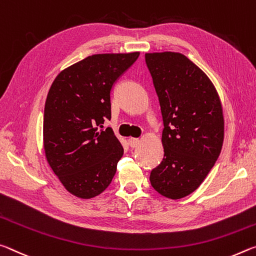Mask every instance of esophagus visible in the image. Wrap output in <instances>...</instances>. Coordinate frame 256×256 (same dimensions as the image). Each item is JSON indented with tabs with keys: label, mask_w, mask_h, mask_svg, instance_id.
I'll list each match as a JSON object with an SVG mask.
<instances>
[{
	"label": "esophagus",
	"mask_w": 256,
	"mask_h": 256,
	"mask_svg": "<svg viewBox=\"0 0 256 256\" xmlns=\"http://www.w3.org/2000/svg\"><path fill=\"white\" fill-rule=\"evenodd\" d=\"M140 140H138V138L130 137L128 140V144H129V146H130V148H137V146L140 145Z\"/></svg>",
	"instance_id": "esophagus-1"
}]
</instances>
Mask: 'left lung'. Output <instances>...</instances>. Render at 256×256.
Returning a JSON list of instances; mask_svg holds the SVG:
<instances>
[{
  "label": "left lung",
  "instance_id": "8db88e82",
  "mask_svg": "<svg viewBox=\"0 0 256 256\" xmlns=\"http://www.w3.org/2000/svg\"><path fill=\"white\" fill-rule=\"evenodd\" d=\"M145 61L164 126V156L150 171V185L162 196L179 200L198 190L220 156L222 106L212 82L184 54L146 53Z\"/></svg>",
  "mask_w": 256,
  "mask_h": 256
}]
</instances>
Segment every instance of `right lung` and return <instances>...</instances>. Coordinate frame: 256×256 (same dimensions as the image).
I'll return each mask as SVG.
<instances>
[{
	"mask_svg": "<svg viewBox=\"0 0 256 256\" xmlns=\"http://www.w3.org/2000/svg\"><path fill=\"white\" fill-rule=\"evenodd\" d=\"M140 52L94 54L62 70L46 98L43 122L45 156L71 194L92 198L116 174L124 148L111 128V90Z\"/></svg>",
	"mask_w": 256,
	"mask_h": 256,
	"instance_id": "right-lung-1",
	"label": "right lung"
}]
</instances>
